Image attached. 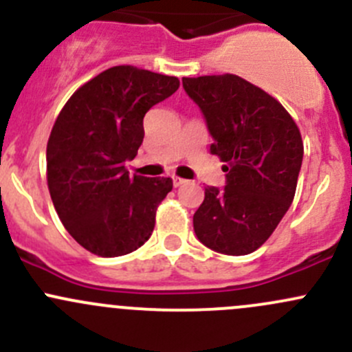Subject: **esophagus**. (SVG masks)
<instances>
[{
  "label": "esophagus",
  "instance_id": "1",
  "mask_svg": "<svg viewBox=\"0 0 352 352\" xmlns=\"http://www.w3.org/2000/svg\"><path fill=\"white\" fill-rule=\"evenodd\" d=\"M172 180H173V186H175V187L184 186V184L187 182L186 179H180V177H177V175H173V177H172Z\"/></svg>",
  "mask_w": 352,
  "mask_h": 352
}]
</instances>
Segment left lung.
Returning a JSON list of instances; mask_svg holds the SVG:
<instances>
[{
    "mask_svg": "<svg viewBox=\"0 0 352 352\" xmlns=\"http://www.w3.org/2000/svg\"><path fill=\"white\" fill-rule=\"evenodd\" d=\"M201 107L226 172L225 189L206 187L194 212L199 242L226 255L257 250L293 202L303 160L300 129L287 110L236 74L182 78Z\"/></svg>",
    "mask_w": 352,
    "mask_h": 352,
    "instance_id": "left-lung-1",
    "label": "left lung"
}]
</instances>
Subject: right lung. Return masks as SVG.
<instances>
[{"mask_svg":"<svg viewBox=\"0 0 352 352\" xmlns=\"http://www.w3.org/2000/svg\"><path fill=\"white\" fill-rule=\"evenodd\" d=\"M175 76L113 66L78 88L59 112L47 141V186L65 228L100 257H119L151 236L170 177L129 175L143 119L175 94Z\"/></svg>","mask_w":352,"mask_h":352,"instance_id":"1","label":"right lung"}]
</instances>
